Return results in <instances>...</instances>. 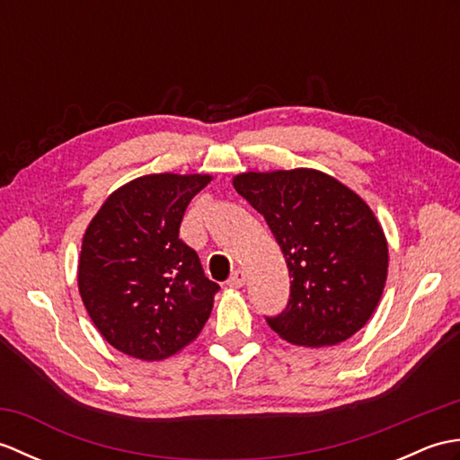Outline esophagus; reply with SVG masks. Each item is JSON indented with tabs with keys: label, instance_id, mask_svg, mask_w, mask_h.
Listing matches in <instances>:
<instances>
[{
	"label": "esophagus",
	"instance_id": "34e87169",
	"mask_svg": "<svg viewBox=\"0 0 460 460\" xmlns=\"http://www.w3.org/2000/svg\"><path fill=\"white\" fill-rule=\"evenodd\" d=\"M245 282H247V275H245V270H235L233 272V275L229 277V280H227V285L231 287V288H241V287H245Z\"/></svg>",
	"mask_w": 460,
	"mask_h": 460
}]
</instances>
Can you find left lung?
Masks as SVG:
<instances>
[{
	"mask_svg": "<svg viewBox=\"0 0 460 460\" xmlns=\"http://www.w3.org/2000/svg\"><path fill=\"white\" fill-rule=\"evenodd\" d=\"M233 188L255 208L285 255L287 308L267 316L296 346H334L374 314L387 279V241L367 203L316 170L241 173Z\"/></svg>",
	"mask_w": 460,
	"mask_h": 460,
	"instance_id": "left-lung-1",
	"label": "left lung"
}]
</instances>
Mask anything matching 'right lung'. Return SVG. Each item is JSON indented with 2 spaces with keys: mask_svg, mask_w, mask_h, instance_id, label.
<instances>
[{
  "mask_svg": "<svg viewBox=\"0 0 460 460\" xmlns=\"http://www.w3.org/2000/svg\"><path fill=\"white\" fill-rule=\"evenodd\" d=\"M209 175L152 173L116 190L84 233L79 290L94 326L122 354L173 356L208 322L217 282L180 239Z\"/></svg>",
  "mask_w": 460,
  "mask_h": 460,
  "instance_id": "1",
  "label": "right lung"
}]
</instances>
